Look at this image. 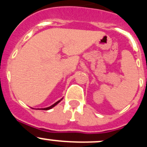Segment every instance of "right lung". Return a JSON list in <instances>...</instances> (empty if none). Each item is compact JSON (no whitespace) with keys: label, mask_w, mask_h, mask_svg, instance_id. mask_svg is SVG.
I'll return each instance as SVG.
<instances>
[{"label":"right lung","mask_w":147,"mask_h":147,"mask_svg":"<svg viewBox=\"0 0 147 147\" xmlns=\"http://www.w3.org/2000/svg\"><path fill=\"white\" fill-rule=\"evenodd\" d=\"M62 98H61L60 100H59V101H58V102H56V103H54V105H51V106H50V107H45V108L40 109V110H50V109L53 108V107H54V106H56V105H57V104L59 103V102H61V100H62ZM39 110H40V109H39Z\"/></svg>","instance_id":"1"}]
</instances>
